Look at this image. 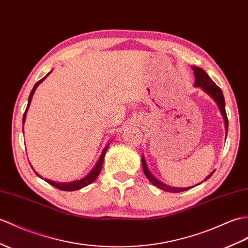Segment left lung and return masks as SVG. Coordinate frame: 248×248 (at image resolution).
I'll list each match as a JSON object with an SVG mask.
<instances>
[{"label": "left lung", "instance_id": "obj_1", "mask_svg": "<svg viewBox=\"0 0 248 248\" xmlns=\"http://www.w3.org/2000/svg\"><path fill=\"white\" fill-rule=\"evenodd\" d=\"M192 70L194 72V76H195V81H194V85L198 86V88H201L202 89L205 93L208 94L212 99H214L218 107V108H220L221 111V114L222 116L224 118V124H225V130H226V136H227V131H228V119H227V115H226V111H225V99H224V96H223V92L222 90L218 88V86L212 81V79L207 75V73L202 70L201 67H198V66H192ZM141 165H142V169H143V172H145V175L147 176V178L149 181H150V183L152 184V185L156 186L157 188L164 190V191H168V192H173V193H176V192H182V191H186V190L192 188V187H186V188H178V187H172V186H169V185H166V184L159 182L157 178H155L152 173L150 172V170L148 169L147 167V164H146V159L145 157H143V155L141 156ZM215 171H212L211 173L207 176L205 181L208 180V178L214 174ZM202 183V182H201ZM200 183V184H201ZM199 184V185H200ZM194 187V186H193Z\"/></svg>", "mask_w": 248, "mask_h": 248}]
</instances>
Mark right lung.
Masks as SVG:
<instances>
[{
  "instance_id": "add662e5",
  "label": "right lung",
  "mask_w": 248,
  "mask_h": 248,
  "mask_svg": "<svg viewBox=\"0 0 248 248\" xmlns=\"http://www.w3.org/2000/svg\"><path fill=\"white\" fill-rule=\"evenodd\" d=\"M50 73H51V71H50L47 75H46L45 77H43L41 80H39V81H38L36 84H34V86L32 88L31 92V95H30V97H28V103H27L25 113H24V115H23V125H24L25 119H26V114H27L28 108H30V106H31V99H32V96H33V94H34V92H36V90H37V88H38V85H39L40 83H41L42 81H44V79H45L46 77H47ZM108 146H110V141H108V142L107 143V146H106L105 149H103V150H102L99 158H98V160H97L96 165L93 167V169H92V170L89 172V173L86 174L84 177L80 178V180L73 181V182H68V183L54 182V181L47 180V178H45V182H47L48 184H50L51 186H54V187L58 188V189H60V190H63V191H75V190H79V189H81V188H83V187H85V186L90 185V184H92V183H93V182L96 180L97 176L99 175V173H100L101 168H102V164H103V159H105V155H106V153H107V150L108 149ZM31 168H32V167H31ZM32 169H33V168H32ZM33 171H34V170H33ZM34 172H36V171H34ZM36 174H37L39 177H41V175H39V174L37 173V172H36ZM41 178H42V177H41Z\"/></svg>"
}]
</instances>
